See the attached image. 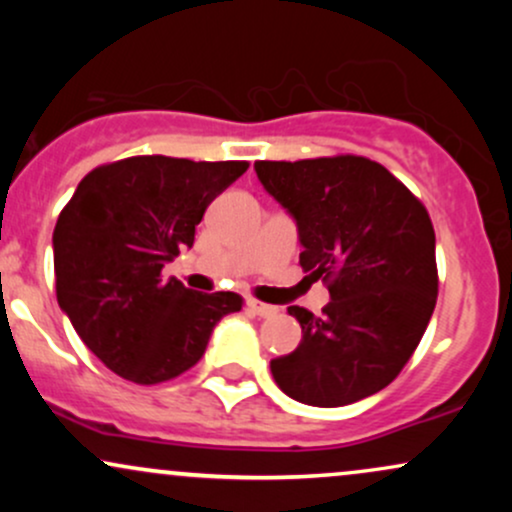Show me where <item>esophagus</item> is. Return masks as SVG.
Masks as SVG:
<instances>
[{
	"label": "esophagus",
	"instance_id": "esophagus-1",
	"mask_svg": "<svg viewBox=\"0 0 512 512\" xmlns=\"http://www.w3.org/2000/svg\"><path fill=\"white\" fill-rule=\"evenodd\" d=\"M248 308L260 317H272V315L279 313V308H276V305H267L262 301H255V298H248Z\"/></svg>",
	"mask_w": 512,
	"mask_h": 512
}]
</instances>
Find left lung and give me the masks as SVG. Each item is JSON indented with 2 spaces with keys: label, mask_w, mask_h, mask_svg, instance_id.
I'll use <instances>...</instances> for the list:
<instances>
[{
  "label": "left lung",
  "mask_w": 512,
  "mask_h": 512,
  "mask_svg": "<svg viewBox=\"0 0 512 512\" xmlns=\"http://www.w3.org/2000/svg\"><path fill=\"white\" fill-rule=\"evenodd\" d=\"M257 180L298 228L301 264L330 281L322 315L291 305L301 344L272 358L276 385L344 407L397 378L436 308V233L424 204L363 156L257 161Z\"/></svg>",
  "instance_id": "obj_1"
}]
</instances>
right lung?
I'll return each instance as SVG.
<instances>
[{"instance_id":"add662e5","label":"right lung","mask_w":512,"mask_h":512,"mask_svg":"<svg viewBox=\"0 0 512 512\" xmlns=\"http://www.w3.org/2000/svg\"><path fill=\"white\" fill-rule=\"evenodd\" d=\"M245 161L134 156L86 175L52 233L57 303L76 334L113 373L156 385L204 356L221 317L238 313L231 291L185 289L163 267L192 248L216 197Z\"/></svg>"}]
</instances>
